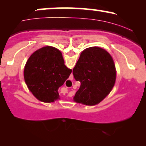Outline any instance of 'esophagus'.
Returning a JSON list of instances; mask_svg holds the SVG:
<instances>
[{"mask_svg": "<svg viewBox=\"0 0 146 146\" xmlns=\"http://www.w3.org/2000/svg\"><path fill=\"white\" fill-rule=\"evenodd\" d=\"M69 82H70V81H69Z\"/></svg>", "mask_w": 146, "mask_h": 146, "instance_id": "obj_1", "label": "esophagus"}]
</instances>
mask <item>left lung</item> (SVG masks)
<instances>
[{
  "label": "left lung",
  "instance_id": "obj_1",
  "mask_svg": "<svg viewBox=\"0 0 146 146\" xmlns=\"http://www.w3.org/2000/svg\"><path fill=\"white\" fill-rule=\"evenodd\" d=\"M73 73L75 80L81 83L73 100L88 106L102 102L113 89L116 80V68L111 56L98 46L82 52Z\"/></svg>",
  "mask_w": 146,
  "mask_h": 146
}]
</instances>
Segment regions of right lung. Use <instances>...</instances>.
Here are the masks:
<instances>
[{
  "label": "right lung",
  "mask_w": 146,
  "mask_h": 146,
  "mask_svg": "<svg viewBox=\"0 0 146 146\" xmlns=\"http://www.w3.org/2000/svg\"><path fill=\"white\" fill-rule=\"evenodd\" d=\"M72 70L64 65L62 53L53 46H44L29 57L24 70L28 88L43 102L59 99L58 88L68 78Z\"/></svg>",
  "instance_id": "obj_1"
}]
</instances>
